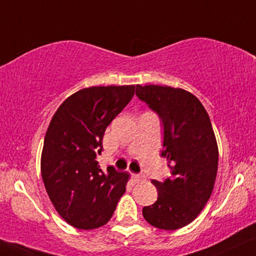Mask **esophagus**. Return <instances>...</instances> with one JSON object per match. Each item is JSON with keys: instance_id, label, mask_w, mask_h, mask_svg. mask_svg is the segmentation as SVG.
Wrapping results in <instances>:
<instances>
[{"instance_id": "obj_1", "label": "esophagus", "mask_w": 256, "mask_h": 256, "mask_svg": "<svg viewBox=\"0 0 256 256\" xmlns=\"http://www.w3.org/2000/svg\"><path fill=\"white\" fill-rule=\"evenodd\" d=\"M144 174H134V182H142V180H144Z\"/></svg>"}]
</instances>
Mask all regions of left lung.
Masks as SVG:
<instances>
[{
  "mask_svg": "<svg viewBox=\"0 0 256 256\" xmlns=\"http://www.w3.org/2000/svg\"><path fill=\"white\" fill-rule=\"evenodd\" d=\"M136 96L160 119V156L171 169L163 182L152 180L158 197L143 216L156 228L180 229L196 218L214 189L218 150L212 122L200 100L182 88L137 85Z\"/></svg>",
  "mask_w": 256,
  "mask_h": 256,
  "instance_id": "left-lung-1",
  "label": "left lung"
}]
</instances>
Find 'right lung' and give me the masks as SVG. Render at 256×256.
I'll list each match as a JSON object with an SVG mask.
<instances>
[{
    "mask_svg": "<svg viewBox=\"0 0 256 256\" xmlns=\"http://www.w3.org/2000/svg\"><path fill=\"white\" fill-rule=\"evenodd\" d=\"M134 94V85L80 90L60 105L48 126L42 180L56 212L78 229L106 224L125 192L128 174L111 166L102 171L96 158L106 128Z\"/></svg>",
    "mask_w": 256,
    "mask_h": 256,
    "instance_id": "obj_1",
    "label": "right lung"
}]
</instances>
